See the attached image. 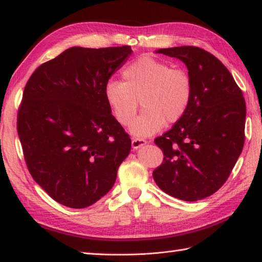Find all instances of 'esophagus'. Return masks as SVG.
<instances>
[{"label":"esophagus","mask_w":262,"mask_h":262,"mask_svg":"<svg viewBox=\"0 0 262 262\" xmlns=\"http://www.w3.org/2000/svg\"><path fill=\"white\" fill-rule=\"evenodd\" d=\"M146 144V141L143 140V138H133L132 140V146L134 149L141 147L143 145H145Z\"/></svg>","instance_id":"esophagus-1"}]
</instances>
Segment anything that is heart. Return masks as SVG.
<instances>
[{"mask_svg":"<svg viewBox=\"0 0 262 262\" xmlns=\"http://www.w3.org/2000/svg\"><path fill=\"white\" fill-rule=\"evenodd\" d=\"M124 82L110 80L104 89L105 100L117 121L130 126L138 100L143 113L132 126L138 136H149L186 115L193 94V83L186 70L172 68L165 60L144 55L125 66Z\"/></svg>","mask_w":262,"mask_h":262,"instance_id":"heart-1","label":"heart"}]
</instances>
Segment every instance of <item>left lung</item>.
<instances>
[{"instance_id":"1","label":"left lung","mask_w":262,"mask_h":262,"mask_svg":"<svg viewBox=\"0 0 262 262\" xmlns=\"http://www.w3.org/2000/svg\"><path fill=\"white\" fill-rule=\"evenodd\" d=\"M158 53L186 64L193 94L186 115L154 140L164 158L153 178L170 196L196 202L224 185L240 157L246 140V101L230 71L210 53L193 46Z\"/></svg>"}]
</instances>
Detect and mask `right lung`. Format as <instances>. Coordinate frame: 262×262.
Instances as JSON below:
<instances>
[{"instance_id":"obj_1","label":"right lung","mask_w":262,"mask_h":262,"mask_svg":"<svg viewBox=\"0 0 262 262\" xmlns=\"http://www.w3.org/2000/svg\"><path fill=\"white\" fill-rule=\"evenodd\" d=\"M130 54L129 46L72 47L28 80L16 129L28 170L55 202L85 208L113 188L132 141L104 89Z\"/></svg>"}]
</instances>
